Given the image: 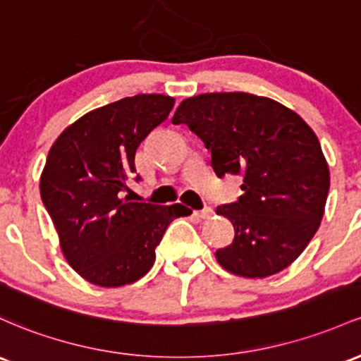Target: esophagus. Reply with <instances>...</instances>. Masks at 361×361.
<instances>
[{"label": "esophagus", "instance_id": "esophagus-1", "mask_svg": "<svg viewBox=\"0 0 361 361\" xmlns=\"http://www.w3.org/2000/svg\"><path fill=\"white\" fill-rule=\"evenodd\" d=\"M212 209H202V211H197L195 212V216L197 217H200V219H211V217H212Z\"/></svg>", "mask_w": 361, "mask_h": 361}]
</instances>
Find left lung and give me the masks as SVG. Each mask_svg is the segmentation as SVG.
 <instances>
[{
  "label": "left lung",
  "instance_id": "1",
  "mask_svg": "<svg viewBox=\"0 0 361 361\" xmlns=\"http://www.w3.org/2000/svg\"><path fill=\"white\" fill-rule=\"evenodd\" d=\"M171 123H185L204 142L217 176L243 178V195L216 209L235 228L231 243L216 252L221 267L262 279L295 262L319 229L331 185L303 118L274 99L209 92L181 101Z\"/></svg>",
  "mask_w": 361,
  "mask_h": 361
}]
</instances>
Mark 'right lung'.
Masks as SVG:
<instances>
[{
	"instance_id": "right-lung-1",
	"label": "right lung",
	"mask_w": 361,
	"mask_h": 361,
	"mask_svg": "<svg viewBox=\"0 0 361 361\" xmlns=\"http://www.w3.org/2000/svg\"><path fill=\"white\" fill-rule=\"evenodd\" d=\"M174 97L138 94L92 109L51 145L39 180L46 211L70 267L101 288L132 284L150 271L166 228L192 211L123 197L140 142L159 126Z\"/></svg>"
}]
</instances>
